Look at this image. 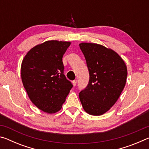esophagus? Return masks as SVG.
I'll return each mask as SVG.
<instances>
[{"label":"esophagus","instance_id":"esophagus-1","mask_svg":"<svg viewBox=\"0 0 149 149\" xmlns=\"http://www.w3.org/2000/svg\"><path fill=\"white\" fill-rule=\"evenodd\" d=\"M77 79H75V80H74L72 81V84H73V85H74V86H75V85H76V84H77Z\"/></svg>","mask_w":149,"mask_h":149}]
</instances>
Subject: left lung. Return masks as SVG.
Wrapping results in <instances>:
<instances>
[{
  "instance_id": "8db88e82",
  "label": "left lung",
  "mask_w": 149,
  "mask_h": 149,
  "mask_svg": "<svg viewBox=\"0 0 149 149\" xmlns=\"http://www.w3.org/2000/svg\"><path fill=\"white\" fill-rule=\"evenodd\" d=\"M89 72L87 87L79 93L84 110L93 116L104 114L114 106L124 88L127 66L114 50L101 45L79 44Z\"/></svg>"
}]
</instances>
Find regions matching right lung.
<instances>
[{
	"mask_svg": "<svg viewBox=\"0 0 149 149\" xmlns=\"http://www.w3.org/2000/svg\"><path fill=\"white\" fill-rule=\"evenodd\" d=\"M71 42L47 41L27 52L22 60L21 77L31 101L49 114L61 109L73 85L64 74L63 55Z\"/></svg>",
	"mask_w": 149,
	"mask_h": 149,
	"instance_id": "add662e5",
	"label": "right lung"
}]
</instances>
